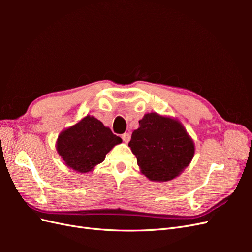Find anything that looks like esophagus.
I'll return each mask as SVG.
<instances>
[{
  "instance_id": "1",
  "label": "esophagus",
  "mask_w": 252,
  "mask_h": 252,
  "mask_svg": "<svg viewBox=\"0 0 252 252\" xmlns=\"http://www.w3.org/2000/svg\"><path fill=\"white\" fill-rule=\"evenodd\" d=\"M122 140H123L125 143H128L129 141H130V134L123 133V134H122Z\"/></svg>"
}]
</instances>
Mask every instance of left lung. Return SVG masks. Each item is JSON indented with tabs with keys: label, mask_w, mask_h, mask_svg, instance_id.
Instances as JSON below:
<instances>
[{
	"label": "left lung",
	"mask_w": 252,
	"mask_h": 252,
	"mask_svg": "<svg viewBox=\"0 0 252 252\" xmlns=\"http://www.w3.org/2000/svg\"><path fill=\"white\" fill-rule=\"evenodd\" d=\"M128 146L142 172L151 181L174 179L191 162L194 145L180 122L158 113L139 121Z\"/></svg>",
	"instance_id": "obj_1"
}]
</instances>
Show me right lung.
Masks as SVG:
<instances>
[{
    "mask_svg": "<svg viewBox=\"0 0 252 252\" xmlns=\"http://www.w3.org/2000/svg\"><path fill=\"white\" fill-rule=\"evenodd\" d=\"M122 139L94 117H85L59 135L57 150L65 164L79 172H88L102 163Z\"/></svg>",
    "mask_w": 252,
    "mask_h": 252,
    "instance_id": "1",
    "label": "right lung"
}]
</instances>
